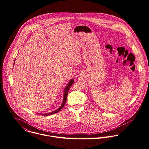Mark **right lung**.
Returning <instances> with one entry per match:
<instances>
[{
    "instance_id": "obj_1",
    "label": "right lung",
    "mask_w": 149,
    "mask_h": 149,
    "mask_svg": "<svg viewBox=\"0 0 149 149\" xmlns=\"http://www.w3.org/2000/svg\"><path fill=\"white\" fill-rule=\"evenodd\" d=\"M15 60L14 61V64H15ZM74 82V80L73 79H72L70 81L68 82V84H67L65 89H64V96H63V102H62V104L57 109V110L53 111L52 112H49V113H44V114H39L40 115L42 116H49V115H51V114H55V113H57V112H58L60 110H61V109H62V108L64 107L65 102H66V101H67V95H68V92L69 91V88H70V86L72 85V84H73Z\"/></svg>"
}]
</instances>
